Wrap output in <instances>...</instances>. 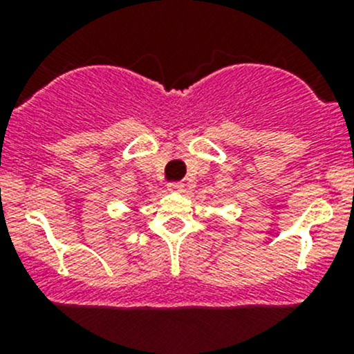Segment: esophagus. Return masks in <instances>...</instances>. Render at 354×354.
<instances>
[{
	"mask_svg": "<svg viewBox=\"0 0 354 354\" xmlns=\"http://www.w3.org/2000/svg\"><path fill=\"white\" fill-rule=\"evenodd\" d=\"M167 188L171 192H181L185 188V185L181 181H171V183H167Z\"/></svg>",
	"mask_w": 354,
	"mask_h": 354,
	"instance_id": "34e87169",
	"label": "esophagus"
}]
</instances>
